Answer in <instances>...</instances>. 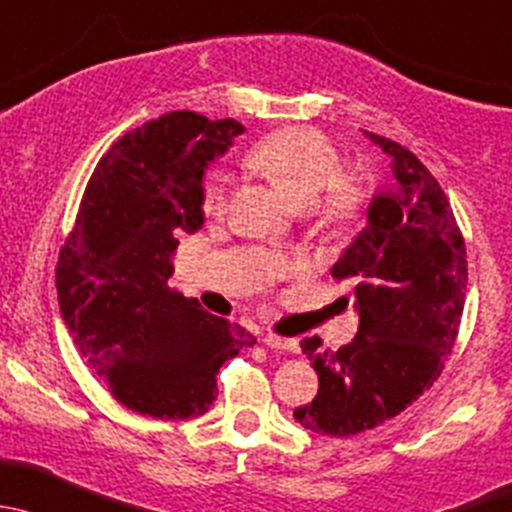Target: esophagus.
Listing matches in <instances>:
<instances>
[{"instance_id":"34e87169","label":"esophagus","mask_w":512,"mask_h":512,"mask_svg":"<svg viewBox=\"0 0 512 512\" xmlns=\"http://www.w3.org/2000/svg\"><path fill=\"white\" fill-rule=\"evenodd\" d=\"M261 342L266 347H271V350H286V352L298 350V342H295L293 337H283V335H276V333H266L261 337Z\"/></svg>"}]
</instances>
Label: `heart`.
Instances as JSON below:
<instances>
[{
	"mask_svg": "<svg viewBox=\"0 0 512 512\" xmlns=\"http://www.w3.org/2000/svg\"><path fill=\"white\" fill-rule=\"evenodd\" d=\"M251 165L273 182L283 184L300 204L310 207L320 226L342 229L362 214L367 189L345 175V160L328 135L313 128H288L263 138L251 150ZM234 179L214 167L202 179V212L221 219L231 207Z\"/></svg>",
	"mask_w": 512,
	"mask_h": 512,
	"instance_id": "1",
	"label": "heart"
}]
</instances>
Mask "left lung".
<instances>
[{
	"instance_id": "obj_1",
	"label": "left lung",
	"mask_w": 512,
	"mask_h": 512,
	"mask_svg": "<svg viewBox=\"0 0 512 512\" xmlns=\"http://www.w3.org/2000/svg\"><path fill=\"white\" fill-rule=\"evenodd\" d=\"M365 135L392 157L397 187L374 197L370 224L333 266L337 283L355 286L360 328L337 352L318 335L300 342L318 394L293 414L328 436L362 434L414 404L444 370L466 303V244L446 192L412 150Z\"/></svg>"
}]
</instances>
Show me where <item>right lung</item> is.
I'll list each match as a JSON object with an SVG mask.
<instances>
[{
	"label": "right lung",
	"mask_w": 512,
	"mask_h": 512,
	"mask_svg": "<svg viewBox=\"0 0 512 512\" xmlns=\"http://www.w3.org/2000/svg\"><path fill=\"white\" fill-rule=\"evenodd\" d=\"M236 120L172 110L125 133L100 157L61 246L63 323L115 402L155 419L202 416L217 372L251 347L241 325L170 291L179 234L202 226V175Z\"/></svg>",
	"instance_id": "obj_1"
}]
</instances>
